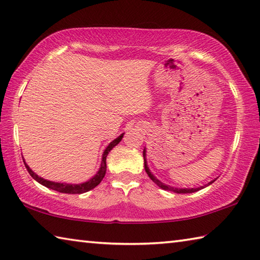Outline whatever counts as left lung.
<instances>
[{
    "label": "left lung",
    "mask_w": 260,
    "mask_h": 260,
    "mask_svg": "<svg viewBox=\"0 0 260 260\" xmlns=\"http://www.w3.org/2000/svg\"><path fill=\"white\" fill-rule=\"evenodd\" d=\"M143 157H144V168H145V172H146V174H148V176L152 179V181L157 184V185L159 186V187H161L162 190H167V191H172V192H175V193H192V192H196V191H199V190H201V188H204V187H198V188H174V187H172V186H168V185H165L164 183H161L160 181H158L157 178H155L152 174H151V172L149 171V168H148V165H146V160H145V150L143 151ZM215 182V179L214 181H211V182H209L208 184H207V185H210L211 183H214Z\"/></svg>",
    "instance_id": "left-lung-1"
}]
</instances>
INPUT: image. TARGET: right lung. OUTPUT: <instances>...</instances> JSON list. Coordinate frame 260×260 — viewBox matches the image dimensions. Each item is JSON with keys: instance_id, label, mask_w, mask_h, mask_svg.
Returning <instances> with one entry per match:
<instances>
[{"instance_id": "right-lung-1", "label": "right lung", "mask_w": 260, "mask_h": 260, "mask_svg": "<svg viewBox=\"0 0 260 260\" xmlns=\"http://www.w3.org/2000/svg\"><path fill=\"white\" fill-rule=\"evenodd\" d=\"M121 139H122V134L120 136H118L116 140L112 141V142L107 146L105 152H103L101 167H100V169H99V172L96 173V175L89 179V181L85 182L83 184H63V183H54V182L46 181V179L40 177L39 175H36V174L32 172L29 167H28V165L25 161H23V164H25V166L27 168L28 173L30 174V176L34 179H36V181L40 184H42V185L52 188V190L61 192V193H68V194H81V193L92 190V188H94L95 186H98L99 184H100V182L102 181L103 177H105L106 172H107V155L110 152L111 149H114V146H116L118 143L120 142Z\"/></svg>"}]
</instances>
